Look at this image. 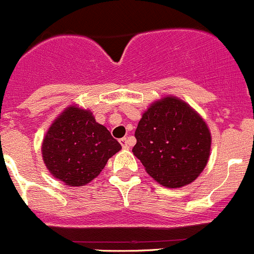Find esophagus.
Here are the masks:
<instances>
[{"label":"esophagus","mask_w":254,"mask_h":254,"mask_svg":"<svg viewBox=\"0 0 254 254\" xmlns=\"http://www.w3.org/2000/svg\"><path fill=\"white\" fill-rule=\"evenodd\" d=\"M120 143H121V145L124 149H128V148H129V143H128V139L126 137L121 138V139H120Z\"/></svg>","instance_id":"34e87169"}]
</instances>
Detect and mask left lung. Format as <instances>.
<instances>
[{"mask_svg": "<svg viewBox=\"0 0 254 254\" xmlns=\"http://www.w3.org/2000/svg\"><path fill=\"white\" fill-rule=\"evenodd\" d=\"M132 152L153 179L165 188L194 182L206 167L211 132L205 120L177 96H164L143 112Z\"/></svg>", "mask_w": 254, "mask_h": 254, "instance_id": "left-lung-1", "label": "left lung"}]
</instances>
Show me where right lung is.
<instances>
[{
    "label": "right lung",
    "instance_id": "1",
    "mask_svg": "<svg viewBox=\"0 0 254 254\" xmlns=\"http://www.w3.org/2000/svg\"><path fill=\"white\" fill-rule=\"evenodd\" d=\"M121 148L110 130L97 124L90 110L72 104L48 128L42 157L55 179L69 187H84Z\"/></svg>",
    "mask_w": 254,
    "mask_h": 254
}]
</instances>
